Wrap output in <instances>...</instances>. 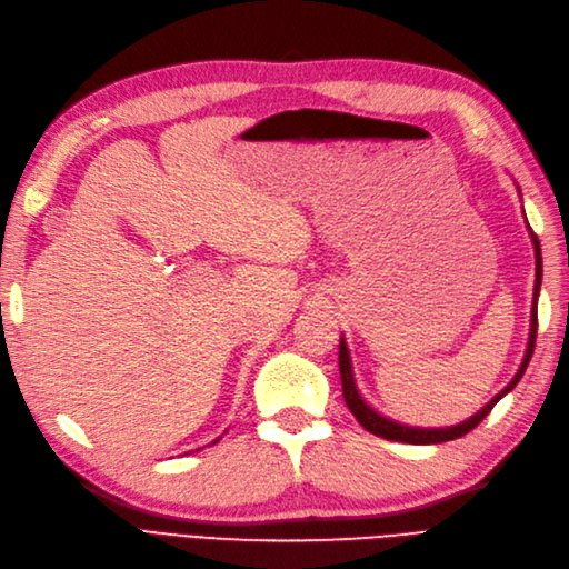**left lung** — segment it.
Returning <instances> with one entry per match:
<instances>
[{
    "label": "left lung",
    "instance_id": "8db88e82",
    "mask_svg": "<svg viewBox=\"0 0 569 569\" xmlns=\"http://www.w3.org/2000/svg\"><path fill=\"white\" fill-rule=\"evenodd\" d=\"M520 192V189H518ZM525 216V210H522ZM525 222H528V218H525ZM528 231H530V239H532V246H535V292H532V313H530V338H528V349H525V356L520 361V368L518 372L513 375V380L503 387L495 398H490V401L482 406L476 415H471L469 419H465V422L459 425H452V427H408V425H401L396 422V419L391 417H385L382 412H377L366 398L363 393L359 391V387H356V377H353V366H351V356H349V347H347V340L345 335L340 338V377H342V393H345V403L347 408L351 410V415L359 419V425L363 429H368L370 433L380 436V438H387V440H398V443H410V446H433V443H446V440H455V438H461L465 433H469L471 429H476L482 419H486L490 415V410L501 401L503 396H507L509 391H513V387L520 382V377L525 375V368H528L530 359H532V351H535V338H537V302H539V288H541V248H539V239L535 237L532 227L528 224Z\"/></svg>",
    "mask_w": 569,
    "mask_h": 569
}]
</instances>
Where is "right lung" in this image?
I'll return each mask as SVG.
<instances>
[{
  "instance_id": "right-lung-1",
  "label": "right lung",
  "mask_w": 569,
  "mask_h": 569,
  "mask_svg": "<svg viewBox=\"0 0 569 569\" xmlns=\"http://www.w3.org/2000/svg\"><path fill=\"white\" fill-rule=\"evenodd\" d=\"M218 440H220V438H218ZM213 443H216V440H213Z\"/></svg>"
}]
</instances>
